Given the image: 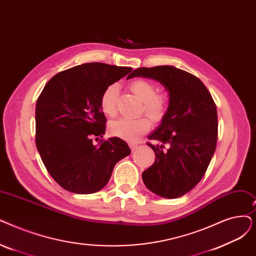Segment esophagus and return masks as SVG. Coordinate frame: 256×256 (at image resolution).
I'll use <instances>...</instances> for the list:
<instances>
[{
  "label": "esophagus",
  "instance_id": "1",
  "mask_svg": "<svg viewBox=\"0 0 256 256\" xmlns=\"http://www.w3.org/2000/svg\"><path fill=\"white\" fill-rule=\"evenodd\" d=\"M128 146H130V148L132 150H135L138 148V144H137V143H132V142L128 143Z\"/></svg>",
  "mask_w": 256,
  "mask_h": 256
}]
</instances>
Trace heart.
<instances>
[{
	"label": "heart",
	"instance_id": "obj_1",
	"mask_svg": "<svg viewBox=\"0 0 256 256\" xmlns=\"http://www.w3.org/2000/svg\"><path fill=\"white\" fill-rule=\"evenodd\" d=\"M130 91L143 102L142 112L154 121L160 120L168 106V99L165 95L157 93V86L146 80H136L130 84ZM119 86L112 84L104 88L100 97V108L102 112L108 116L114 117L117 113V96ZM150 128V121L146 117L137 119L120 118L110 124L108 130L113 136L126 139L128 141L137 140L141 135Z\"/></svg>",
	"mask_w": 256,
	"mask_h": 256
}]
</instances>
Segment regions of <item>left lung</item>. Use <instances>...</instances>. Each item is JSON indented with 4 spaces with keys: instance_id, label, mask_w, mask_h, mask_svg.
<instances>
[{
    "instance_id": "obj_1",
    "label": "left lung",
    "mask_w": 256,
    "mask_h": 256,
    "mask_svg": "<svg viewBox=\"0 0 256 256\" xmlns=\"http://www.w3.org/2000/svg\"><path fill=\"white\" fill-rule=\"evenodd\" d=\"M137 76L159 82L170 96L161 124L148 136L159 143L148 142L156 158L142 172V180L152 192L162 198L182 196L202 180L216 152V106L198 77L176 66L139 68L128 78Z\"/></svg>"
}]
</instances>
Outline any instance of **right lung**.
<instances>
[{"label": "right lung", "instance_id": "add662e5", "mask_svg": "<svg viewBox=\"0 0 256 256\" xmlns=\"http://www.w3.org/2000/svg\"><path fill=\"white\" fill-rule=\"evenodd\" d=\"M130 66L88 62L54 75L36 106V143L50 176L64 190L80 194L106 185L115 164L130 154L118 137H104L100 108L104 88L132 72Z\"/></svg>", "mask_w": 256, "mask_h": 256}]
</instances>
